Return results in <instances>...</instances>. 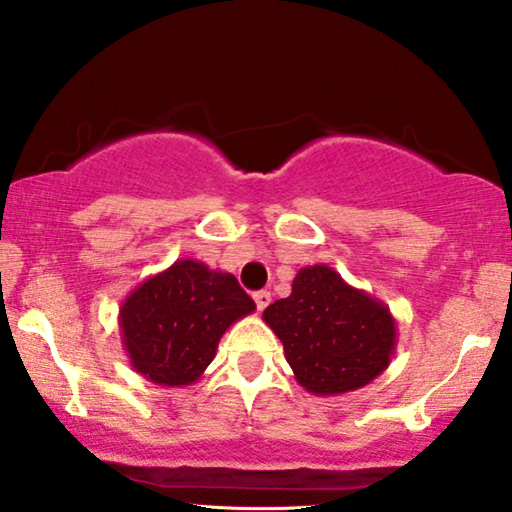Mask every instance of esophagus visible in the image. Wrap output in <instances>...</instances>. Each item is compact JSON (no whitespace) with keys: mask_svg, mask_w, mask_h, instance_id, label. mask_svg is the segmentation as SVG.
<instances>
[{"mask_svg":"<svg viewBox=\"0 0 512 512\" xmlns=\"http://www.w3.org/2000/svg\"><path fill=\"white\" fill-rule=\"evenodd\" d=\"M252 299H255L257 311H264V309H267V306L271 304V292L260 290V292H255V295H252Z\"/></svg>","mask_w":512,"mask_h":512,"instance_id":"obj_1","label":"esophagus"}]
</instances>
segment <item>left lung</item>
Returning a JSON list of instances; mask_svg holds the SVG:
<instances>
[{"instance_id": "8db88e82", "label": "left lung", "mask_w": 512, "mask_h": 512, "mask_svg": "<svg viewBox=\"0 0 512 512\" xmlns=\"http://www.w3.org/2000/svg\"><path fill=\"white\" fill-rule=\"evenodd\" d=\"M283 342L297 384L313 395L358 391L391 363L398 327L384 302L327 264L299 269L290 297L262 313Z\"/></svg>"}]
</instances>
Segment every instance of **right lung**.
Here are the masks:
<instances>
[{
    "instance_id": "add662e5",
    "label": "right lung",
    "mask_w": 512,
    "mask_h": 512,
    "mask_svg": "<svg viewBox=\"0 0 512 512\" xmlns=\"http://www.w3.org/2000/svg\"><path fill=\"white\" fill-rule=\"evenodd\" d=\"M255 302L227 271L177 260L149 276L119 309L121 342L133 370L159 386H192L213 363L217 344Z\"/></svg>"
}]
</instances>
